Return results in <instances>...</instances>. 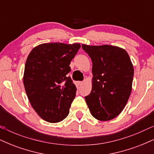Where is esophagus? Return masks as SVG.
<instances>
[{
  "label": "esophagus",
  "instance_id": "obj_1",
  "mask_svg": "<svg viewBox=\"0 0 154 154\" xmlns=\"http://www.w3.org/2000/svg\"><path fill=\"white\" fill-rule=\"evenodd\" d=\"M83 82H82V81H79V82H77V84L79 85H82Z\"/></svg>",
  "mask_w": 154,
  "mask_h": 154
}]
</instances>
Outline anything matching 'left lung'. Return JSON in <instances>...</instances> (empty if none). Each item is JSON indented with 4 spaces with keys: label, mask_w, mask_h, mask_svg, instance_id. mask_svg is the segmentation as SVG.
Listing matches in <instances>:
<instances>
[{
    "label": "left lung",
    "mask_w": 154,
    "mask_h": 154,
    "mask_svg": "<svg viewBox=\"0 0 154 154\" xmlns=\"http://www.w3.org/2000/svg\"><path fill=\"white\" fill-rule=\"evenodd\" d=\"M82 49L93 62V86L85 97L91 114L100 121L117 116L132 91L134 69L127 51L113 45H88Z\"/></svg>",
    "instance_id": "left-lung-1"
}]
</instances>
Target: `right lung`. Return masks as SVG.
Segmentation results:
<instances>
[{
    "instance_id": "right-lung-1",
    "label": "right lung",
    "mask_w": 154,
    "mask_h": 154,
    "mask_svg": "<svg viewBox=\"0 0 154 154\" xmlns=\"http://www.w3.org/2000/svg\"><path fill=\"white\" fill-rule=\"evenodd\" d=\"M80 47L79 43H43L28 56L24 88L31 106L45 121L59 122L68 116L77 88L67 75Z\"/></svg>"
}]
</instances>
